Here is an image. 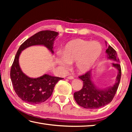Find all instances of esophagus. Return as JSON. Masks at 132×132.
<instances>
[{
    "label": "esophagus",
    "mask_w": 132,
    "mask_h": 132,
    "mask_svg": "<svg viewBox=\"0 0 132 132\" xmlns=\"http://www.w3.org/2000/svg\"><path fill=\"white\" fill-rule=\"evenodd\" d=\"M67 78H68V79H74V77L72 76H69L67 77Z\"/></svg>",
    "instance_id": "esophagus-1"
}]
</instances>
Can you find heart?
<instances>
[{
	"mask_svg": "<svg viewBox=\"0 0 132 132\" xmlns=\"http://www.w3.org/2000/svg\"><path fill=\"white\" fill-rule=\"evenodd\" d=\"M101 52L102 46L98 42L76 39L66 45L62 52V57H59L57 62L64 68H68L69 64L76 62L77 70L85 72L94 64Z\"/></svg>",
	"mask_w": 132,
	"mask_h": 132,
	"instance_id": "b5f03b06",
	"label": "heart"
}]
</instances>
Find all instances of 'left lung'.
Returning <instances> with one entry per match:
<instances>
[{
    "label": "left lung",
    "instance_id": "1",
    "mask_svg": "<svg viewBox=\"0 0 132 132\" xmlns=\"http://www.w3.org/2000/svg\"><path fill=\"white\" fill-rule=\"evenodd\" d=\"M106 52L109 59L119 61L117 57V52L111 46H108ZM112 65L118 70L117 81L112 87L106 90H100L94 85L91 80L90 71L79 76V77L83 81V86L81 90L74 93L75 100L78 105L86 109H98L112 101L119 87L122 73L120 64L118 62H115Z\"/></svg>",
    "mask_w": 132,
    "mask_h": 132
}]
</instances>
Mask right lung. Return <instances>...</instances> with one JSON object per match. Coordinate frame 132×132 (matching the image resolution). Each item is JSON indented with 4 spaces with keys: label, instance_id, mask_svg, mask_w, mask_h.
Listing matches in <instances>:
<instances>
[{
    "label": "right lung",
    "instance_id": "obj_1",
    "mask_svg": "<svg viewBox=\"0 0 132 132\" xmlns=\"http://www.w3.org/2000/svg\"><path fill=\"white\" fill-rule=\"evenodd\" d=\"M57 35L58 32L53 31H41L24 41L17 51L10 69V77L16 94L27 103L38 104L45 101L52 95L56 84L62 78L48 75L37 79L28 77L20 68V54L24 49L35 45H44L53 53V41Z\"/></svg>",
    "mask_w": 132,
    "mask_h": 132
}]
</instances>
